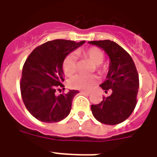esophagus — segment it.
Returning a JSON list of instances; mask_svg holds the SVG:
<instances>
[{"label":"esophagus","mask_w":157,"mask_h":157,"mask_svg":"<svg viewBox=\"0 0 157 157\" xmlns=\"http://www.w3.org/2000/svg\"><path fill=\"white\" fill-rule=\"evenodd\" d=\"M81 94H90V91H81Z\"/></svg>","instance_id":"esophagus-1"}]
</instances>
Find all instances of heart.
I'll return each instance as SVG.
<instances>
[{
	"mask_svg": "<svg viewBox=\"0 0 157 157\" xmlns=\"http://www.w3.org/2000/svg\"><path fill=\"white\" fill-rule=\"evenodd\" d=\"M76 53L80 56L90 59L96 65H99L104 60V54L98 48L90 47L88 49H85V50H79ZM62 67L66 76H71L76 71L77 62H76V56L74 55V54H67L64 58L63 63H62ZM98 70L99 71H102V67L100 66H98ZM98 81V79L96 76H88L82 75V74H77L69 80L68 84L70 87L72 89L87 90H90L94 84L97 83Z\"/></svg>",
	"mask_w": 157,
	"mask_h": 157,
	"instance_id": "1",
	"label": "heart"
}]
</instances>
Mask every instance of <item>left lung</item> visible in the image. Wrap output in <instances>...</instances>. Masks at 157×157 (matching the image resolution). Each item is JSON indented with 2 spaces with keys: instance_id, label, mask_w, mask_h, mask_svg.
Segmentation results:
<instances>
[{
  "instance_id": "left-lung-1",
  "label": "left lung",
  "mask_w": 157,
  "mask_h": 157,
  "mask_svg": "<svg viewBox=\"0 0 157 157\" xmlns=\"http://www.w3.org/2000/svg\"><path fill=\"white\" fill-rule=\"evenodd\" d=\"M102 48L110 58L109 71L107 80L100 87L112 94L103 97L100 103L91 105L95 119L105 124L121 123L131 115L137 104L139 87V73L134 60L129 53L110 40L89 41Z\"/></svg>"
}]
</instances>
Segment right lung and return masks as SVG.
Listing matches in <instances>:
<instances>
[{
  "label": "right lung",
  "mask_w": 157,
  "mask_h": 157,
  "mask_svg": "<svg viewBox=\"0 0 157 157\" xmlns=\"http://www.w3.org/2000/svg\"><path fill=\"white\" fill-rule=\"evenodd\" d=\"M85 40H50L35 48L23 64L20 81L21 96L28 112L42 122H59L71 112L73 98L78 90L55 95L63 87L62 63L65 57Z\"/></svg>",
  "instance_id": "add662e5"
}]
</instances>
